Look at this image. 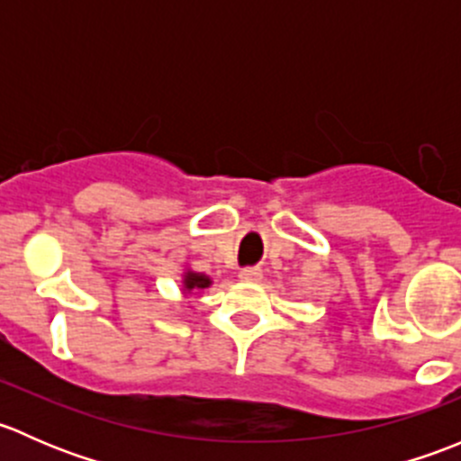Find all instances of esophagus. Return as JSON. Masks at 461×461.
Here are the masks:
<instances>
[{
	"instance_id": "obj_1",
	"label": "esophagus",
	"mask_w": 461,
	"mask_h": 461,
	"mask_svg": "<svg viewBox=\"0 0 461 461\" xmlns=\"http://www.w3.org/2000/svg\"><path fill=\"white\" fill-rule=\"evenodd\" d=\"M239 276H240V281H245V283H257L263 274H260L258 267H243L239 272Z\"/></svg>"
}]
</instances>
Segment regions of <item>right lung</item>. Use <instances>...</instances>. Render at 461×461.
<instances>
[{"mask_svg": "<svg viewBox=\"0 0 461 461\" xmlns=\"http://www.w3.org/2000/svg\"><path fill=\"white\" fill-rule=\"evenodd\" d=\"M185 285H187V290H192V287H207L209 285V278L203 276V274H192V272H189L187 276H185Z\"/></svg>", "mask_w": 461, "mask_h": 461, "instance_id": "1", "label": "right lung"}]
</instances>
